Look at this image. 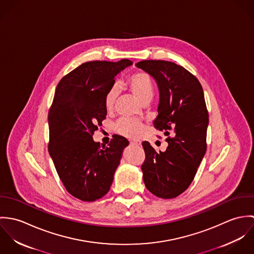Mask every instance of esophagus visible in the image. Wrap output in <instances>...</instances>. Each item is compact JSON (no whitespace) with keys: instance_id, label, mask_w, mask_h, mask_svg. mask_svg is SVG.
<instances>
[{"instance_id":"34e87169","label":"esophagus","mask_w":254,"mask_h":254,"mask_svg":"<svg viewBox=\"0 0 254 254\" xmlns=\"http://www.w3.org/2000/svg\"><path fill=\"white\" fill-rule=\"evenodd\" d=\"M130 144L131 145H141V142L140 141H131Z\"/></svg>"}]
</instances>
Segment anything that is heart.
Wrapping results in <instances>:
<instances>
[{"label":"heart","instance_id":"obj_1","mask_svg":"<svg viewBox=\"0 0 254 254\" xmlns=\"http://www.w3.org/2000/svg\"><path fill=\"white\" fill-rule=\"evenodd\" d=\"M127 86L140 103L143 104L147 101H151L153 97V83L147 73H134L128 78ZM117 94V87L112 86L105 98V105L107 109H111L113 107ZM116 131L123 136L136 138L143 132V124L134 119H121L116 124Z\"/></svg>","mask_w":254,"mask_h":254}]
</instances>
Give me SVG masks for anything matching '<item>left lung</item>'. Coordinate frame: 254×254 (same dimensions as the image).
I'll use <instances>...</instances> for the list:
<instances>
[{"mask_svg":"<svg viewBox=\"0 0 254 254\" xmlns=\"http://www.w3.org/2000/svg\"><path fill=\"white\" fill-rule=\"evenodd\" d=\"M136 66L154 78L159 90L153 126L168 136L165 151L143 142L146 189L161 198H174L193 180L206 151L208 111L197 78L171 62L142 61ZM172 137H170V134Z\"/></svg>","mask_w":254,"mask_h":254,"instance_id":"obj_1","label":"left lung"}]
</instances>
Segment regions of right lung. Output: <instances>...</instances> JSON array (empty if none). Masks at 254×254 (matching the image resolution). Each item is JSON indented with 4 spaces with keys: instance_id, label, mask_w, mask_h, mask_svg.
Instances as JSON below:
<instances>
[{
    "instance_id": "1",
    "label": "right lung",
    "mask_w": 254,
    "mask_h": 254,
    "mask_svg": "<svg viewBox=\"0 0 254 254\" xmlns=\"http://www.w3.org/2000/svg\"><path fill=\"white\" fill-rule=\"evenodd\" d=\"M88 62L60 81L49 111V153L66 190L83 201H95L108 193L127 139L113 135L108 146L93 140L106 119L105 98L114 77L132 65Z\"/></svg>"
}]
</instances>
